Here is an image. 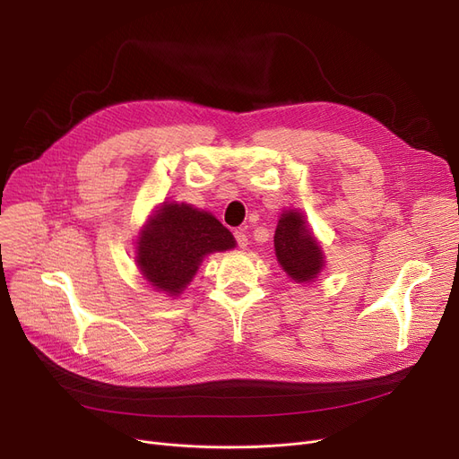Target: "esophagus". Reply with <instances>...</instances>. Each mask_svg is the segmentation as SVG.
<instances>
[{
  "label": "esophagus",
  "mask_w": 459,
  "mask_h": 459,
  "mask_svg": "<svg viewBox=\"0 0 459 459\" xmlns=\"http://www.w3.org/2000/svg\"><path fill=\"white\" fill-rule=\"evenodd\" d=\"M234 238H236V244H238L239 249H246V247H247V244H249V242H247V236H246L242 230H236V232H234Z\"/></svg>",
  "instance_id": "esophagus-1"
}]
</instances>
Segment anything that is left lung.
Returning a JSON list of instances; mask_svg holds the SVG:
<instances>
[{
  "label": "left lung",
  "instance_id": "8db88e82",
  "mask_svg": "<svg viewBox=\"0 0 459 459\" xmlns=\"http://www.w3.org/2000/svg\"><path fill=\"white\" fill-rule=\"evenodd\" d=\"M275 253L282 270L298 282L315 279L324 268L322 247L305 225V217L296 212H284L275 230Z\"/></svg>",
  "mask_w": 459,
  "mask_h": 459
}]
</instances>
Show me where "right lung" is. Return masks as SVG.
Segmentation results:
<instances>
[{"mask_svg":"<svg viewBox=\"0 0 459 459\" xmlns=\"http://www.w3.org/2000/svg\"><path fill=\"white\" fill-rule=\"evenodd\" d=\"M137 264L156 290L180 294L203 258L236 246L234 236L208 212L189 204H165L141 230Z\"/></svg>","mask_w":459,"mask_h":459,"instance_id":"obj_1","label":"right lung"}]
</instances>
